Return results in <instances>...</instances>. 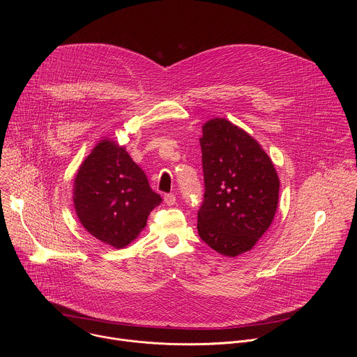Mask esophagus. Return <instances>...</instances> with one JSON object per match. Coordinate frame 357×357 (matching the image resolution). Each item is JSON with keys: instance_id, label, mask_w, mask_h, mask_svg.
Listing matches in <instances>:
<instances>
[{"instance_id": "1", "label": "esophagus", "mask_w": 357, "mask_h": 357, "mask_svg": "<svg viewBox=\"0 0 357 357\" xmlns=\"http://www.w3.org/2000/svg\"><path fill=\"white\" fill-rule=\"evenodd\" d=\"M164 202L167 203L168 206H172V205H175V203H176V196L174 193H168V195L164 196Z\"/></svg>"}]
</instances>
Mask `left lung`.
<instances>
[{
  "label": "left lung",
  "mask_w": 357,
  "mask_h": 357,
  "mask_svg": "<svg viewBox=\"0 0 357 357\" xmlns=\"http://www.w3.org/2000/svg\"><path fill=\"white\" fill-rule=\"evenodd\" d=\"M200 137L205 196L197 233L215 251L236 257L271 226L280 179L261 145L226 119L203 124Z\"/></svg>",
  "instance_id": "left-lung-1"
}]
</instances>
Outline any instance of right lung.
<instances>
[{
  "mask_svg": "<svg viewBox=\"0 0 357 357\" xmlns=\"http://www.w3.org/2000/svg\"><path fill=\"white\" fill-rule=\"evenodd\" d=\"M162 202L124 146L101 139L80 165L73 203L82 226L114 248L128 245Z\"/></svg>",
  "mask_w": 357,
  "mask_h": 357,
  "instance_id": "1",
  "label": "right lung"
}]
</instances>
